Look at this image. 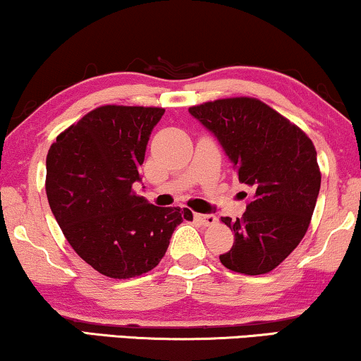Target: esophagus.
I'll return each instance as SVG.
<instances>
[{
    "instance_id": "obj_1",
    "label": "esophagus",
    "mask_w": 361,
    "mask_h": 361,
    "mask_svg": "<svg viewBox=\"0 0 361 361\" xmlns=\"http://www.w3.org/2000/svg\"><path fill=\"white\" fill-rule=\"evenodd\" d=\"M193 219L202 225H214L216 222V216L214 214H195Z\"/></svg>"
}]
</instances>
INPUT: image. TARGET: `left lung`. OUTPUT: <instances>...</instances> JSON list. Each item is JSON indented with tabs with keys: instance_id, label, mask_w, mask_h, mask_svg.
Wrapping results in <instances>:
<instances>
[{
	"instance_id": "left-lung-1",
	"label": "left lung",
	"mask_w": 361,
	"mask_h": 361,
	"mask_svg": "<svg viewBox=\"0 0 361 361\" xmlns=\"http://www.w3.org/2000/svg\"><path fill=\"white\" fill-rule=\"evenodd\" d=\"M188 112L254 192L242 219L222 216L233 245L220 262L240 274L271 272L299 245L314 212L321 173L311 139L257 99H220Z\"/></svg>"
}]
</instances>
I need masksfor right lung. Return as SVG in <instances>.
I'll return each instance as SVG.
<instances>
[{
  "label": "right lung",
  "mask_w": 361,
  "mask_h": 361,
  "mask_svg": "<svg viewBox=\"0 0 361 361\" xmlns=\"http://www.w3.org/2000/svg\"><path fill=\"white\" fill-rule=\"evenodd\" d=\"M164 109L102 106L56 137L47 197L72 249L95 271L129 279L163 259L188 208L154 207L134 193L147 141Z\"/></svg>",
  "instance_id": "1"
}]
</instances>
